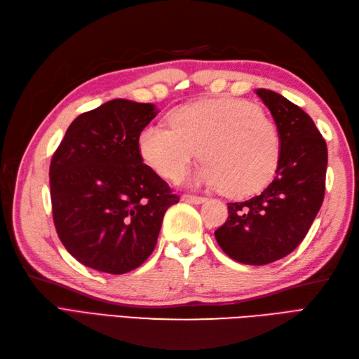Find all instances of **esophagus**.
Segmentation results:
<instances>
[{
    "mask_svg": "<svg viewBox=\"0 0 359 359\" xmlns=\"http://www.w3.org/2000/svg\"><path fill=\"white\" fill-rule=\"evenodd\" d=\"M182 201L184 202H188V203H203L205 202V197H201V196H193V194H184L182 196Z\"/></svg>",
    "mask_w": 359,
    "mask_h": 359,
    "instance_id": "obj_1",
    "label": "esophagus"
}]
</instances>
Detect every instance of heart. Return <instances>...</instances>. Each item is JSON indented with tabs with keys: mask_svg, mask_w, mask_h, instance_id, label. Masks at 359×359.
<instances>
[{
	"mask_svg": "<svg viewBox=\"0 0 359 359\" xmlns=\"http://www.w3.org/2000/svg\"><path fill=\"white\" fill-rule=\"evenodd\" d=\"M197 149L205 160L197 182L222 185L228 196H247L276 170L279 128L255 103L217 98L180 106L170 114V126L148 125L139 135L142 158L168 180L184 175Z\"/></svg>",
	"mask_w": 359,
	"mask_h": 359,
	"instance_id": "1",
	"label": "heart"
}]
</instances>
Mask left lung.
<instances>
[{"label": "left lung", "mask_w": 359, "mask_h": 359, "mask_svg": "<svg viewBox=\"0 0 359 359\" xmlns=\"http://www.w3.org/2000/svg\"><path fill=\"white\" fill-rule=\"evenodd\" d=\"M256 93L279 128L276 177L261 194L228 203L215 231L224 253L247 265L274 262L299 245L323 205L327 172V143L309 114L270 89Z\"/></svg>", "instance_id": "1"}]
</instances>
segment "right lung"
<instances>
[{"mask_svg":"<svg viewBox=\"0 0 359 359\" xmlns=\"http://www.w3.org/2000/svg\"><path fill=\"white\" fill-rule=\"evenodd\" d=\"M154 104L116 98L75 118L53 152V225L83 265L123 274L154 251L166 210L180 197L143 163L139 135Z\"/></svg>","mask_w":359,"mask_h":359,"instance_id":"add662e5","label":"right lung"}]
</instances>
